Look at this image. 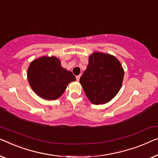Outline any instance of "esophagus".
<instances>
[{"label":"esophagus","mask_w":158,"mask_h":158,"mask_svg":"<svg viewBox=\"0 0 158 158\" xmlns=\"http://www.w3.org/2000/svg\"><path fill=\"white\" fill-rule=\"evenodd\" d=\"M80 77H81V75H78V76L76 77V79H77V81H79V79H80Z\"/></svg>","instance_id":"1"}]
</instances>
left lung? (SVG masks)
<instances>
[{"instance_id": "8db88e82", "label": "left lung", "mask_w": 158, "mask_h": 158, "mask_svg": "<svg viewBox=\"0 0 158 158\" xmlns=\"http://www.w3.org/2000/svg\"><path fill=\"white\" fill-rule=\"evenodd\" d=\"M124 79V69L112 55L94 52L79 79L86 96L94 104H106L117 94Z\"/></svg>"}]
</instances>
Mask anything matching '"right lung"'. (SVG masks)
Listing matches in <instances>:
<instances>
[{
  "instance_id": "obj_1",
  "label": "right lung",
  "mask_w": 158,
  "mask_h": 158,
  "mask_svg": "<svg viewBox=\"0 0 158 158\" xmlns=\"http://www.w3.org/2000/svg\"><path fill=\"white\" fill-rule=\"evenodd\" d=\"M27 78L31 87L38 96L46 100L61 97L68 84L76 80L72 72L61 65L56 56H41L28 66Z\"/></svg>"
}]
</instances>
